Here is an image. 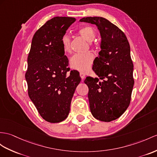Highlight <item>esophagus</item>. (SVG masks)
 <instances>
[{"label": "esophagus", "instance_id": "obj_1", "mask_svg": "<svg viewBox=\"0 0 157 157\" xmlns=\"http://www.w3.org/2000/svg\"><path fill=\"white\" fill-rule=\"evenodd\" d=\"M80 76H81V78H82V80H83L84 78H85V75L83 73V72H80Z\"/></svg>", "mask_w": 157, "mask_h": 157}]
</instances>
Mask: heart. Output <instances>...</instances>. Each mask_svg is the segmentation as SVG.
<instances>
[{
	"instance_id": "1",
	"label": "heart",
	"mask_w": 157,
	"mask_h": 157,
	"mask_svg": "<svg viewBox=\"0 0 157 157\" xmlns=\"http://www.w3.org/2000/svg\"><path fill=\"white\" fill-rule=\"evenodd\" d=\"M78 34L86 40L91 42L94 39L96 32L94 29L91 26H84L78 30ZM61 44L65 52H71V40L67 34H64L61 38ZM94 56L91 52L78 53L72 56L70 60L71 67L73 69L82 72H86L90 69L93 63Z\"/></svg>"
}]
</instances>
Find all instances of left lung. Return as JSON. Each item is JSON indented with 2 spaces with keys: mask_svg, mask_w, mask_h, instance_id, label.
Listing matches in <instances>:
<instances>
[{
  "mask_svg": "<svg viewBox=\"0 0 157 157\" xmlns=\"http://www.w3.org/2000/svg\"><path fill=\"white\" fill-rule=\"evenodd\" d=\"M81 22L95 25L101 36V51L93 62L98 78L87 76L90 112L97 120L110 122L119 118L127 109L134 86L131 49L124 33L107 19L85 17Z\"/></svg>",
  "mask_w": 157,
  "mask_h": 157,
  "instance_id": "left-lung-1",
  "label": "left lung"
}]
</instances>
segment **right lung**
Wrapping results in <instances>:
<instances>
[{
    "instance_id": "1",
    "label": "right lung",
    "mask_w": 157,
    "mask_h": 157,
    "mask_svg": "<svg viewBox=\"0 0 157 157\" xmlns=\"http://www.w3.org/2000/svg\"><path fill=\"white\" fill-rule=\"evenodd\" d=\"M75 18L56 17L34 34L28 56L25 78L28 94L42 118L49 123L64 121L70 111L79 72L71 71L64 55L61 38Z\"/></svg>"
}]
</instances>
